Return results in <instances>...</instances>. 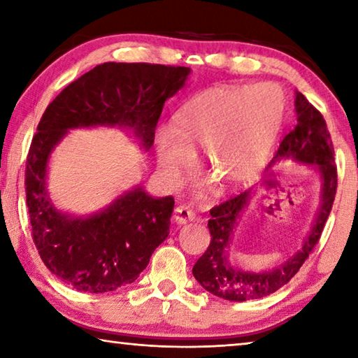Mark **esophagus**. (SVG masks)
<instances>
[{"mask_svg":"<svg viewBox=\"0 0 358 358\" xmlns=\"http://www.w3.org/2000/svg\"><path fill=\"white\" fill-rule=\"evenodd\" d=\"M194 217H196V213L191 208L185 207V205H180V207L173 210V220L177 224H186L192 221Z\"/></svg>","mask_w":358,"mask_h":358,"instance_id":"obj_1","label":"esophagus"}]
</instances>
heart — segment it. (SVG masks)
I'll return each mask as SVG.
<instances>
[{
	"label": "heart",
	"mask_w": 358,
	"mask_h": 358,
	"mask_svg": "<svg viewBox=\"0 0 358 358\" xmlns=\"http://www.w3.org/2000/svg\"><path fill=\"white\" fill-rule=\"evenodd\" d=\"M286 99L273 83L222 85L192 96L161 129L156 159L169 183L177 185L202 147L203 162L226 186H238L262 171L281 129Z\"/></svg>",
	"instance_id": "heart-1"
}]
</instances>
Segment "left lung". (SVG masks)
Listing matches in <instances>:
<instances>
[{"label":"left lung","mask_w":358,"mask_h":358,"mask_svg":"<svg viewBox=\"0 0 358 358\" xmlns=\"http://www.w3.org/2000/svg\"><path fill=\"white\" fill-rule=\"evenodd\" d=\"M295 112L296 126L282 138L273 162L294 159L317 169L322 180V203H320L316 222L305 243L292 257L268 271L251 273V271L235 268L227 260L230 237H232L240 213L250 203L251 191L230 197L229 201L211 208V220L208 221L210 246L192 266V275L205 290L224 300L248 301L264 299L287 284L317 245L327 217L331 211L338 186V172L330 132L327 129L322 113L299 92L295 94Z\"/></svg>","instance_id":"1"}]
</instances>
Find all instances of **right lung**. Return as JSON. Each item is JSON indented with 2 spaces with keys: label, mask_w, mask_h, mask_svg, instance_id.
<instances>
[{
  "label": "right lung",
  "mask_w": 358,
  "mask_h": 358,
  "mask_svg": "<svg viewBox=\"0 0 358 358\" xmlns=\"http://www.w3.org/2000/svg\"><path fill=\"white\" fill-rule=\"evenodd\" d=\"M189 72L185 66L104 63L69 83L45 108L27 156V205L42 262L66 286L104 294L134 282L167 238L175 202L137 186L98 215H64L45 189L52 150L68 129L115 124L132 129L148 150L164 102Z\"/></svg>",
  "instance_id": "obj_1"
}]
</instances>
